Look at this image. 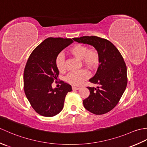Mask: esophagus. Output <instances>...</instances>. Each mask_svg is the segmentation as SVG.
<instances>
[{
  "label": "esophagus",
  "mask_w": 147,
  "mask_h": 147,
  "mask_svg": "<svg viewBox=\"0 0 147 147\" xmlns=\"http://www.w3.org/2000/svg\"><path fill=\"white\" fill-rule=\"evenodd\" d=\"M72 88H73V90H80V87H76V86H73L72 87Z\"/></svg>",
  "instance_id": "34e87169"
}]
</instances>
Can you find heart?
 Returning a JSON list of instances; mask_svg holds the SVG:
<instances>
[{"label":"heart","instance_id":"heart-1","mask_svg":"<svg viewBox=\"0 0 147 147\" xmlns=\"http://www.w3.org/2000/svg\"><path fill=\"white\" fill-rule=\"evenodd\" d=\"M69 54L82 61V62L90 70H94L99 63V54L95 49H88L87 47L82 44H76L69 49ZM55 64L59 71L65 70L64 58L62 54H59L55 59ZM89 77L88 72L82 69L71 72L65 77V80L69 83L74 86L80 85L84 80Z\"/></svg>","mask_w":147,"mask_h":147}]
</instances>
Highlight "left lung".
Wrapping results in <instances>:
<instances>
[{"mask_svg": "<svg viewBox=\"0 0 147 147\" xmlns=\"http://www.w3.org/2000/svg\"><path fill=\"white\" fill-rule=\"evenodd\" d=\"M74 40L93 46L99 54L98 69L89 80L98 86L87 87L90 95L83 100L84 107L96 115L107 113L118 104L127 86V68L123 56L108 40L83 36Z\"/></svg>", "mask_w": 147, "mask_h": 147, "instance_id": "8db88e82", "label": "left lung"}]
</instances>
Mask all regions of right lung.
<instances>
[{
	"mask_svg": "<svg viewBox=\"0 0 147 147\" xmlns=\"http://www.w3.org/2000/svg\"><path fill=\"white\" fill-rule=\"evenodd\" d=\"M73 40L50 37L37 46L28 59L23 76L24 93L33 109L43 116L58 114L63 109L67 93L72 91L71 86L64 82L54 89L52 83L59 74L56 57Z\"/></svg>",
	"mask_w": 147,
	"mask_h": 147,
	"instance_id": "obj_1",
	"label": "right lung"
}]
</instances>
